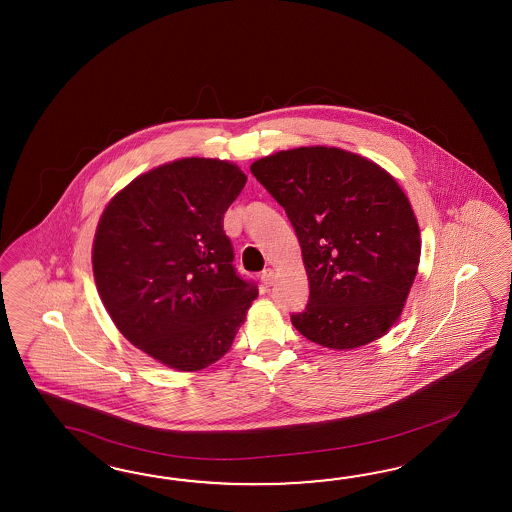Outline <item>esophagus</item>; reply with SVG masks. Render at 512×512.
Returning a JSON list of instances; mask_svg holds the SVG:
<instances>
[{
    "label": "esophagus",
    "mask_w": 512,
    "mask_h": 512,
    "mask_svg": "<svg viewBox=\"0 0 512 512\" xmlns=\"http://www.w3.org/2000/svg\"><path fill=\"white\" fill-rule=\"evenodd\" d=\"M261 283L266 285V287H270V285L274 283V270H270V268L263 270V272H261Z\"/></svg>",
    "instance_id": "esophagus-1"
}]
</instances>
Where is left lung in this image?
I'll return each mask as SVG.
<instances>
[{
	"label": "left lung",
	"mask_w": 512,
	"mask_h": 512,
	"mask_svg": "<svg viewBox=\"0 0 512 512\" xmlns=\"http://www.w3.org/2000/svg\"><path fill=\"white\" fill-rule=\"evenodd\" d=\"M298 236L309 300L292 326L333 350L367 345L401 317L421 238L386 169L335 147L279 151L251 164Z\"/></svg>",
	"instance_id": "left-lung-1"
}]
</instances>
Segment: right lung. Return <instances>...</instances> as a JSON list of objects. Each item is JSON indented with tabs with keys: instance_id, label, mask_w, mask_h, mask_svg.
<instances>
[{
	"instance_id": "1",
	"label": "right lung",
	"mask_w": 512,
	"mask_h": 512,
	"mask_svg": "<svg viewBox=\"0 0 512 512\" xmlns=\"http://www.w3.org/2000/svg\"><path fill=\"white\" fill-rule=\"evenodd\" d=\"M235 164L182 158L132 180L98 221L93 274L126 339L179 371L231 348L257 285L233 266L223 214L246 184Z\"/></svg>"
}]
</instances>
